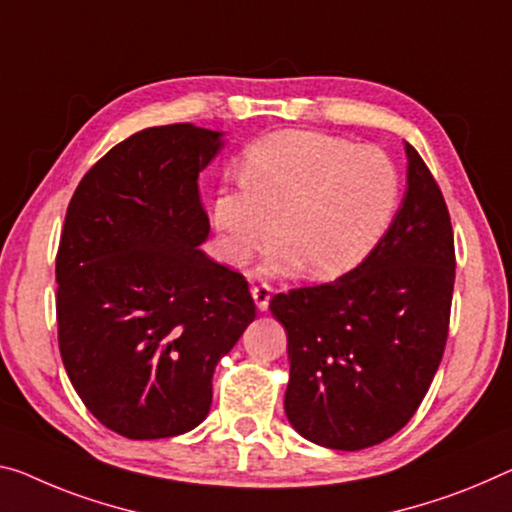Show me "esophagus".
<instances>
[{
	"mask_svg": "<svg viewBox=\"0 0 512 512\" xmlns=\"http://www.w3.org/2000/svg\"><path fill=\"white\" fill-rule=\"evenodd\" d=\"M251 297H254L258 311H267V306H270V297H272V288L267 286V283H261V286L251 288Z\"/></svg>",
	"mask_w": 512,
	"mask_h": 512,
	"instance_id": "34e87169",
	"label": "esophagus"
}]
</instances>
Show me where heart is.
I'll use <instances>...</instances> for the list:
<instances>
[{"label":"heart","instance_id":"1","mask_svg":"<svg viewBox=\"0 0 512 512\" xmlns=\"http://www.w3.org/2000/svg\"><path fill=\"white\" fill-rule=\"evenodd\" d=\"M403 199L398 164L380 148L288 130L258 141L242 162V185L222 187L212 222L233 258L283 245L261 274L304 267L311 279H336L355 270L389 233Z\"/></svg>","mask_w":512,"mask_h":512}]
</instances>
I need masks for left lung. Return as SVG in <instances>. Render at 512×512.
I'll return each instance as SVG.
<instances>
[{"instance_id":"obj_1","label":"left lung","mask_w":512,"mask_h":512,"mask_svg":"<svg viewBox=\"0 0 512 512\" xmlns=\"http://www.w3.org/2000/svg\"><path fill=\"white\" fill-rule=\"evenodd\" d=\"M403 206L373 254L332 283L272 297L288 336L286 416L304 439L361 451L412 419L444 355L455 281L444 196L405 141Z\"/></svg>"}]
</instances>
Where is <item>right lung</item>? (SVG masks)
<instances>
[{
    "label": "right lung",
    "instance_id": "right-lung-1",
    "mask_svg": "<svg viewBox=\"0 0 512 512\" xmlns=\"http://www.w3.org/2000/svg\"><path fill=\"white\" fill-rule=\"evenodd\" d=\"M224 132L157 125L114 146L70 199L57 254L59 350L77 396L128 439L206 419L212 373L256 306L242 274L199 247V174Z\"/></svg>",
    "mask_w": 512,
    "mask_h": 512
}]
</instances>
